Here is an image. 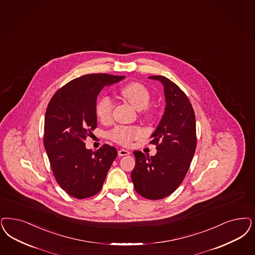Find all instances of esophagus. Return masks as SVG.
I'll return each instance as SVG.
<instances>
[{
  "label": "esophagus",
  "instance_id": "esophagus-1",
  "mask_svg": "<svg viewBox=\"0 0 255 255\" xmlns=\"http://www.w3.org/2000/svg\"><path fill=\"white\" fill-rule=\"evenodd\" d=\"M118 154H119V156H124V155L130 154V151L125 149H120L118 151Z\"/></svg>",
  "mask_w": 255,
  "mask_h": 255
}]
</instances>
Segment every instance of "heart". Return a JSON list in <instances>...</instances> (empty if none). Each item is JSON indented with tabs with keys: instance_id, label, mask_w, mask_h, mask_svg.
I'll return each mask as SVG.
<instances>
[{
	"instance_id": "1",
	"label": "heart",
	"mask_w": 255,
	"mask_h": 255,
	"mask_svg": "<svg viewBox=\"0 0 255 255\" xmlns=\"http://www.w3.org/2000/svg\"><path fill=\"white\" fill-rule=\"evenodd\" d=\"M120 94L134 109L138 111L144 109L146 110V112H148L147 106L149 105L150 95L149 90L143 85L136 82L129 83L120 90ZM112 101L108 97H102L96 106V115L98 119L102 123H109L112 120ZM144 132L140 128L128 126H118L109 133L111 139L122 145H128L132 139L142 136Z\"/></svg>"
}]
</instances>
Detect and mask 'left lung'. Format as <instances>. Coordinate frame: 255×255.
Here are the masks:
<instances>
[{
	"mask_svg": "<svg viewBox=\"0 0 255 255\" xmlns=\"http://www.w3.org/2000/svg\"><path fill=\"white\" fill-rule=\"evenodd\" d=\"M149 79L164 87L166 107L150 143L156 145L154 156L134 150L135 166L131 173L135 191L149 200H161L182 184L196 150V120L193 107L184 91L167 77Z\"/></svg>",
	"mask_w": 255,
	"mask_h": 255,
	"instance_id": "left-lung-1",
	"label": "left lung"
}]
</instances>
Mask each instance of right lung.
<instances>
[{
    "label": "right lung",
    "instance_id": "add662e5",
    "mask_svg": "<svg viewBox=\"0 0 255 255\" xmlns=\"http://www.w3.org/2000/svg\"><path fill=\"white\" fill-rule=\"evenodd\" d=\"M106 73L70 81L51 99L45 115L44 147L56 182L71 197L86 199L103 187L118 151L105 144L93 151L85 139L97 127V97L124 79Z\"/></svg>",
    "mask_w": 255,
    "mask_h": 255
}]
</instances>
